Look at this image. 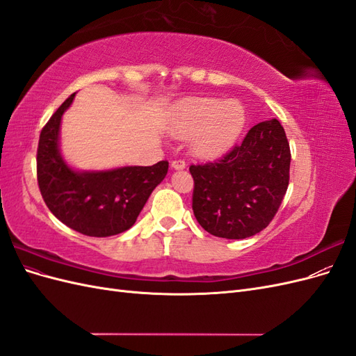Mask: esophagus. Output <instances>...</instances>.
Masks as SVG:
<instances>
[{
  "instance_id": "esophagus-1",
  "label": "esophagus",
  "mask_w": 356,
  "mask_h": 356,
  "mask_svg": "<svg viewBox=\"0 0 356 356\" xmlns=\"http://www.w3.org/2000/svg\"><path fill=\"white\" fill-rule=\"evenodd\" d=\"M170 168L172 169H175V170H182V169H186V161L184 160H181V159H178V160H174L170 163Z\"/></svg>"
}]
</instances>
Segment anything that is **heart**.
Wrapping results in <instances>:
<instances>
[{"label": "heart", "mask_w": 356, "mask_h": 356, "mask_svg": "<svg viewBox=\"0 0 356 356\" xmlns=\"http://www.w3.org/2000/svg\"><path fill=\"white\" fill-rule=\"evenodd\" d=\"M245 122V108L239 101L193 96L177 106L170 132L178 138L191 136L193 152L211 157L221 154L238 139Z\"/></svg>", "instance_id": "heart-1"}]
</instances>
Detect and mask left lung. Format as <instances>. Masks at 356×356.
<instances>
[{
	"instance_id": "left-lung-1",
	"label": "left lung",
	"mask_w": 356,
	"mask_h": 356,
	"mask_svg": "<svg viewBox=\"0 0 356 356\" xmlns=\"http://www.w3.org/2000/svg\"><path fill=\"white\" fill-rule=\"evenodd\" d=\"M291 152L276 118L255 124L213 163L191 165L193 212L208 233L245 239L273 220L289 182Z\"/></svg>"
}]
</instances>
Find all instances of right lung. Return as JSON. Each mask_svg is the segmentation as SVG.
<instances>
[{"label":"right lung","mask_w":356,"mask_h":356,"mask_svg":"<svg viewBox=\"0 0 356 356\" xmlns=\"http://www.w3.org/2000/svg\"><path fill=\"white\" fill-rule=\"evenodd\" d=\"M75 93L50 117L40 134L37 178L41 196L55 217L86 236L106 238L135 224L149 195L165 179L169 163L122 166L108 170H77L60 153L62 115Z\"/></svg>","instance_id":"obj_1"}]
</instances>
